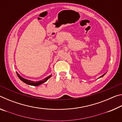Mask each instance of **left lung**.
<instances>
[{
	"label": "left lung",
	"instance_id": "obj_1",
	"mask_svg": "<svg viewBox=\"0 0 122 122\" xmlns=\"http://www.w3.org/2000/svg\"><path fill=\"white\" fill-rule=\"evenodd\" d=\"M106 74V73H105L104 74H103V75H102V76H100V77H99V78H101V77H103V76H104V75H105V74Z\"/></svg>",
	"mask_w": 122,
	"mask_h": 122
}]
</instances>
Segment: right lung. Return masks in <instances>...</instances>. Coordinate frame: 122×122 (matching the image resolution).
Returning a JSON list of instances; mask_svg holds the SVG:
<instances>
[{"label": "right lung", "mask_w": 122, "mask_h": 122, "mask_svg": "<svg viewBox=\"0 0 122 122\" xmlns=\"http://www.w3.org/2000/svg\"><path fill=\"white\" fill-rule=\"evenodd\" d=\"M16 74H17V75L18 76V77H19L20 80H21L22 82H24V83H25L26 84H28V85H30V86H38L39 85H40V84H42L45 83V82H46L47 80H48L49 78H50L51 75H49L48 76H47V77L45 78L44 79H43L42 80H41V81H36V82H34V81H31V80H27L26 78H24L23 77H22L21 76H20L19 74H18L17 72H16Z\"/></svg>", "instance_id": "right-lung-1"}]
</instances>
